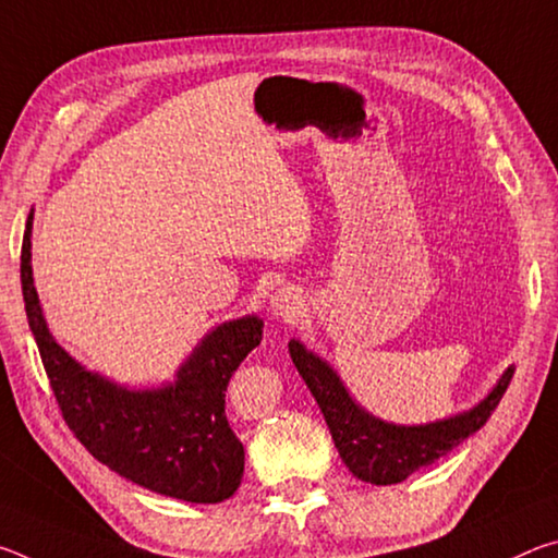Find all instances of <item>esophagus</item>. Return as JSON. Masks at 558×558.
<instances>
[{"instance_id":"1","label":"esophagus","mask_w":558,"mask_h":558,"mask_svg":"<svg viewBox=\"0 0 558 558\" xmlns=\"http://www.w3.org/2000/svg\"><path fill=\"white\" fill-rule=\"evenodd\" d=\"M302 307H305V300H302L300 292L290 286L278 288L268 302L270 315L276 319H282V323H295L302 315Z\"/></svg>"}]
</instances>
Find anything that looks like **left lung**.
Masks as SVG:
<instances>
[{"instance_id": "8db88e82", "label": "left lung", "mask_w": 558, "mask_h": 558, "mask_svg": "<svg viewBox=\"0 0 558 558\" xmlns=\"http://www.w3.org/2000/svg\"><path fill=\"white\" fill-rule=\"evenodd\" d=\"M288 349L292 364L325 415L339 458L354 477L372 485L403 483L415 470L433 465L472 433H477L497 409L514 374L512 366H507L493 391H487L485 399L468 411L421 426H403V423L376 418L374 413L362 409L332 366L319 354L310 352L300 339H290Z\"/></svg>"}]
</instances>
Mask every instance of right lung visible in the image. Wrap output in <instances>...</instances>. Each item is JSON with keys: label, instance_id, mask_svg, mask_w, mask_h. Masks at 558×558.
<instances>
[{"label": "right lung", "instance_id": "right-lung-1", "mask_svg": "<svg viewBox=\"0 0 558 558\" xmlns=\"http://www.w3.org/2000/svg\"><path fill=\"white\" fill-rule=\"evenodd\" d=\"M34 211L22 243L26 319L69 428L93 458L157 495L196 505L229 499L243 477V446L226 421V386L263 339V319L245 315L211 327L172 381L130 389L90 372L56 342L32 270Z\"/></svg>", "mask_w": 558, "mask_h": 558}]
</instances>
